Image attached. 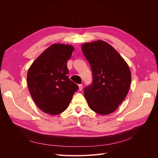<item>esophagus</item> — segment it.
Here are the masks:
<instances>
[{
    "label": "esophagus",
    "mask_w": 158,
    "mask_h": 158,
    "mask_svg": "<svg viewBox=\"0 0 158 158\" xmlns=\"http://www.w3.org/2000/svg\"><path fill=\"white\" fill-rule=\"evenodd\" d=\"M78 87H79V90H80V91H82V90L83 86H82V84H78Z\"/></svg>",
    "instance_id": "1"
}]
</instances>
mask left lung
<instances>
[{"label":"left lung","instance_id":"obj_1","mask_svg":"<svg viewBox=\"0 0 158 158\" xmlns=\"http://www.w3.org/2000/svg\"><path fill=\"white\" fill-rule=\"evenodd\" d=\"M90 64L92 82L84 89L89 108L100 114H109L118 108L128 94L131 73L123 57L102 40L82 45Z\"/></svg>","mask_w":158,"mask_h":158}]
</instances>
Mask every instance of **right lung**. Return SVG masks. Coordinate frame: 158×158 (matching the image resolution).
I'll return each instance as SVG.
<instances>
[{"label":"right lung","instance_id":"1","mask_svg":"<svg viewBox=\"0 0 158 158\" xmlns=\"http://www.w3.org/2000/svg\"><path fill=\"white\" fill-rule=\"evenodd\" d=\"M73 51L72 45L52 44L37 57L27 72L31 98L45 113L55 115L65 111L79 88L68 76L66 63Z\"/></svg>","mask_w":158,"mask_h":158}]
</instances>
